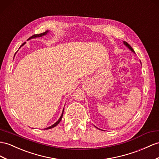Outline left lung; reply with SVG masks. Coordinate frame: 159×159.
<instances>
[{
  "instance_id": "1",
  "label": "left lung",
  "mask_w": 159,
  "mask_h": 159,
  "mask_svg": "<svg viewBox=\"0 0 159 159\" xmlns=\"http://www.w3.org/2000/svg\"><path fill=\"white\" fill-rule=\"evenodd\" d=\"M124 44L125 45V46H126V47H127L128 49H129V50H130V51H132L133 53H134V54H135V52H134V50H133V48L131 47V46H130V45L129 44H128L127 42H124ZM140 63H141V62H140ZM95 127H96V126H95ZM97 128V127H96ZM99 129V128H98Z\"/></svg>"
}]
</instances>
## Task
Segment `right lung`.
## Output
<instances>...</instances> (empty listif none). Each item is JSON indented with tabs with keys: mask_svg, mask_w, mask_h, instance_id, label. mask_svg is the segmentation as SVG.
Wrapping results in <instances>:
<instances>
[{
	"mask_svg": "<svg viewBox=\"0 0 159 159\" xmlns=\"http://www.w3.org/2000/svg\"><path fill=\"white\" fill-rule=\"evenodd\" d=\"M50 31H45V32H43V33H42V34H35V35H32L31 38H30L29 39H28L27 40H30V39H34V38H39V37H42V36H43V35H47L48 34V33H49V32H50ZM25 43H25H23L21 46H20V48H21V46H23L24 44ZM16 52V53H17ZM15 53V54H16ZM64 109H63V110H62V115H61V116H60V118L58 119V120L57 121L56 123H54V124L53 125H50V126H49V127H48V128H45V129H51V128H54L55 126H56L57 125H58L59 123H60V121H61V120H62V116H63V113H64Z\"/></svg>",
	"mask_w": 159,
	"mask_h": 159,
	"instance_id": "add662e5",
	"label": "right lung"
}]
</instances>
